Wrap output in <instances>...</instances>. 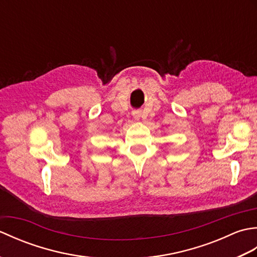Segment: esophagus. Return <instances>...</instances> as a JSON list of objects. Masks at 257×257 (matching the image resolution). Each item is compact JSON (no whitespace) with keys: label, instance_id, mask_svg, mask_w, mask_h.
Here are the masks:
<instances>
[{"label":"esophagus","instance_id":"34e87169","mask_svg":"<svg viewBox=\"0 0 257 257\" xmlns=\"http://www.w3.org/2000/svg\"><path fill=\"white\" fill-rule=\"evenodd\" d=\"M133 116H134V118H135V119H137V120H138V119L140 118V116H141V112H140L139 110H136V111H134V112H133Z\"/></svg>","mask_w":257,"mask_h":257}]
</instances>
